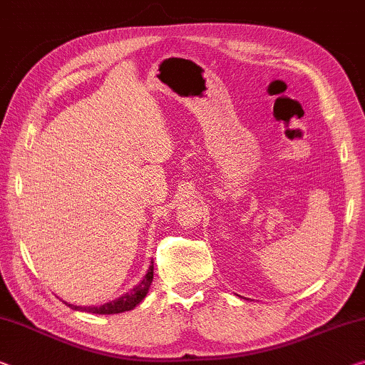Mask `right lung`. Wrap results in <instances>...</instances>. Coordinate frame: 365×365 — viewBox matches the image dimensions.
Instances as JSON below:
<instances>
[{
	"label": "right lung",
	"instance_id": "right-lung-1",
	"mask_svg": "<svg viewBox=\"0 0 365 365\" xmlns=\"http://www.w3.org/2000/svg\"><path fill=\"white\" fill-rule=\"evenodd\" d=\"M151 280H153V262H151L147 274L145 277L140 280V284H137L132 290H128L127 294H124L119 299L108 302V304L99 305V307H78V305H71V304H65L68 305L73 310H81V312H89V313H96V315H112V313H122V312H128L133 310L140 302H142L145 297L148 294V289L151 285Z\"/></svg>",
	"mask_w": 365,
	"mask_h": 365
}]
</instances>
